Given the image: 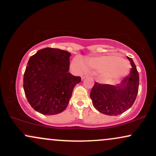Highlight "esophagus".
I'll use <instances>...</instances> for the list:
<instances>
[{"label":"esophagus","instance_id":"34e87169","mask_svg":"<svg viewBox=\"0 0 156 156\" xmlns=\"http://www.w3.org/2000/svg\"><path fill=\"white\" fill-rule=\"evenodd\" d=\"M86 77H87V74H86V73H82L81 74V78H82V79H84V78H86Z\"/></svg>","mask_w":156,"mask_h":156}]
</instances>
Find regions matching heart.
Segmentation results:
<instances>
[{"instance_id": "heart-1", "label": "heart", "mask_w": 156, "mask_h": 156, "mask_svg": "<svg viewBox=\"0 0 156 156\" xmlns=\"http://www.w3.org/2000/svg\"><path fill=\"white\" fill-rule=\"evenodd\" d=\"M75 63L78 66L79 68H84V64L81 62V60L77 59ZM120 64L122 65L119 68L117 69L116 67ZM88 66L90 68L98 70V71H101V70H105L106 69V70H104V78L106 80H112L127 74L129 68V64L127 61L122 60L121 57L117 55H105V56H101L98 57V58L90 59L88 60ZM126 68L127 69H126ZM117 69L123 71L125 69L126 70H124L125 71L123 72H118Z\"/></svg>"}]
</instances>
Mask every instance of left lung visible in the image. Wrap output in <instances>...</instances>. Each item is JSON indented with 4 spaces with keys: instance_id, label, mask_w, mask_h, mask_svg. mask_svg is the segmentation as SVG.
I'll return each instance as SVG.
<instances>
[{
    "instance_id": "obj_1",
    "label": "left lung",
    "mask_w": 156,
    "mask_h": 156,
    "mask_svg": "<svg viewBox=\"0 0 156 156\" xmlns=\"http://www.w3.org/2000/svg\"><path fill=\"white\" fill-rule=\"evenodd\" d=\"M132 68L121 84L112 86L96 82L90 93L93 105L98 112L109 116L119 115L135 102L139 88V73L133 59L127 57Z\"/></svg>"
}]
</instances>
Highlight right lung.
I'll list each match as a JSON object with an SVG mask.
<instances>
[{
	"mask_svg": "<svg viewBox=\"0 0 156 156\" xmlns=\"http://www.w3.org/2000/svg\"><path fill=\"white\" fill-rule=\"evenodd\" d=\"M70 53L57 48L39 50L31 57L23 74V90L31 107L44 115L66 109L81 78L68 73Z\"/></svg>",
	"mask_w": 156,
	"mask_h": 156,
	"instance_id": "1",
	"label": "right lung"
}]
</instances>
